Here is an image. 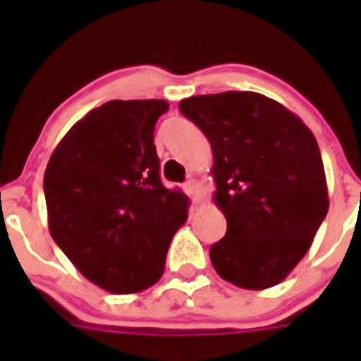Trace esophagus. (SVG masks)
<instances>
[{"label": "esophagus", "mask_w": 361, "mask_h": 361, "mask_svg": "<svg viewBox=\"0 0 361 361\" xmlns=\"http://www.w3.org/2000/svg\"><path fill=\"white\" fill-rule=\"evenodd\" d=\"M184 190H186V193L191 197L193 202H200V200L204 199L202 186H200V183L199 180H195V178H190V180L184 184Z\"/></svg>", "instance_id": "34e87169"}]
</instances>
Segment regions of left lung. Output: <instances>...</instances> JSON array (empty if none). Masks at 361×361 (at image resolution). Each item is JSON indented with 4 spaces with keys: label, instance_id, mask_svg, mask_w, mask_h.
I'll list each match as a JSON object with an SVG mask.
<instances>
[{
    "label": "left lung",
    "instance_id": "1",
    "mask_svg": "<svg viewBox=\"0 0 361 361\" xmlns=\"http://www.w3.org/2000/svg\"><path fill=\"white\" fill-rule=\"evenodd\" d=\"M178 108L212 145L213 200L228 222L209 247L213 267L237 288H273L305 257L329 209L317 139L257 92L193 95Z\"/></svg>",
    "mask_w": 361,
    "mask_h": 361
}]
</instances>
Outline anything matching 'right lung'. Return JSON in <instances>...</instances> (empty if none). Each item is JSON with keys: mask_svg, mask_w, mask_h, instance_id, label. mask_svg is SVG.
<instances>
[{"mask_svg": "<svg viewBox=\"0 0 361 361\" xmlns=\"http://www.w3.org/2000/svg\"><path fill=\"white\" fill-rule=\"evenodd\" d=\"M162 99L108 101L73 124L43 178L49 229L85 279L116 295L145 291L188 219V197L168 190L153 128Z\"/></svg>", "mask_w": 361, "mask_h": 361, "instance_id": "add662e5", "label": "right lung"}]
</instances>
